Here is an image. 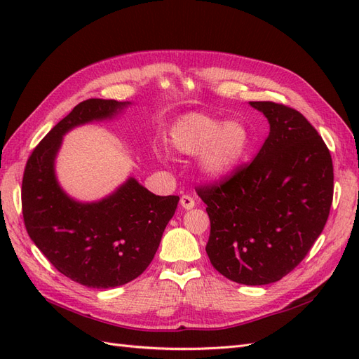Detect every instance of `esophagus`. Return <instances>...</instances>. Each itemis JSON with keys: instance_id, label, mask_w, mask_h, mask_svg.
<instances>
[{"instance_id": "obj_1", "label": "esophagus", "mask_w": 359, "mask_h": 359, "mask_svg": "<svg viewBox=\"0 0 359 359\" xmlns=\"http://www.w3.org/2000/svg\"><path fill=\"white\" fill-rule=\"evenodd\" d=\"M180 203H181L184 210L194 208V199L191 196H189V194H182L181 199H180Z\"/></svg>"}]
</instances>
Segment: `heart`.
Returning <instances> with one entry per match:
<instances>
[{"instance_id": "obj_1", "label": "heart", "mask_w": 359, "mask_h": 359, "mask_svg": "<svg viewBox=\"0 0 359 359\" xmlns=\"http://www.w3.org/2000/svg\"><path fill=\"white\" fill-rule=\"evenodd\" d=\"M168 144L181 154H196L206 177L224 178L241 165L252 147L248 128L240 121H227L199 112L186 114L169 128Z\"/></svg>"}]
</instances>
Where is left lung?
Returning <instances> with one entry per match:
<instances>
[{
    "label": "left lung",
    "mask_w": 359,
    "mask_h": 359,
    "mask_svg": "<svg viewBox=\"0 0 359 359\" xmlns=\"http://www.w3.org/2000/svg\"><path fill=\"white\" fill-rule=\"evenodd\" d=\"M269 123L252 163L220 182L196 187L206 203L212 266L226 278L260 286L301 264L328 220L334 169L330 149L302 114L250 102Z\"/></svg>",
    "instance_id": "obj_1"
}]
</instances>
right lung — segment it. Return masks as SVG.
<instances>
[{
    "mask_svg": "<svg viewBox=\"0 0 359 359\" xmlns=\"http://www.w3.org/2000/svg\"><path fill=\"white\" fill-rule=\"evenodd\" d=\"M128 102L88 99L32 149L22 180L29 238L61 274L86 287L109 289L139 277L154 259L178 196H156L135 180L99 202L67 196L55 177L62 136L76 126L112 118Z\"/></svg>",
    "mask_w": 359,
    "mask_h": 359,
    "instance_id": "add662e5",
    "label": "right lung"
}]
</instances>
